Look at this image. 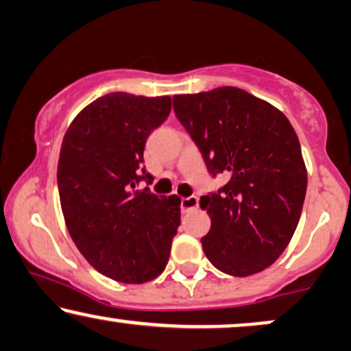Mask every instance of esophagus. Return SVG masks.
I'll return each mask as SVG.
<instances>
[{
  "label": "esophagus",
  "instance_id": "1",
  "mask_svg": "<svg viewBox=\"0 0 351 351\" xmlns=\"http://www.w3.org/2000/svg\"><path fill=\"white\" fill-rule=\"evenodd\" d=\"M199 207V199L195 195H189V197L181 199V212H191Z\"/></svg>",
  "mask_w": 351,
  "mask_h": 351
}]
</instances>
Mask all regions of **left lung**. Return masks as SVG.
Segmentation results:
<instances>
[{"instance_id":"1","label":"left lung","mask_w":351,"mask_h":351,"mask_svg":"<svg viewBox=\"0 0 351 351\" xmlns=\"http://www.w3.org/2000/svg\"><path fill=\"white\" fill-rule=\"evenodd\" d=\"M176 119L226 184L200 197L207 210L204 252L215 268L244 278L279 258L291 242L306 194L300 143L287 117L234 86L173 96Z\"/></svg>"}]
</instances>
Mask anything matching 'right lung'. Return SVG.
Segmentation results:
<instances>
[{
	"label": "right lung",
	"instance_id": "obj_1",
	"mask_svg": "<svg viewBox=\"0 0 351 351\" xmlns=\"http://www.w3.org/2000/svg\"><path fill=\"white\" fill-rule=\"evenodd\" d=\"M170 110L168 96L110 93L75 117L60 147L58 188L67 230L88 263L119 282L157 278L178 231V195L138 189L152 184L144 146Z\"/></svg>",
	"mask_w": 351,
	"mask_h": 351
}]
</instances>
